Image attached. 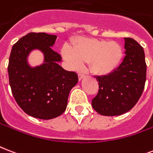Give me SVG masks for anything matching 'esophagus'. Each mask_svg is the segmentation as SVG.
<instances>
[{
	"label": "esophagus",
	"mask_w": 153,
	"mask_h": 153,
	"mask_svg": "<svg viewBox=\"0 0 153 153\" xmlns=\"http://www.w3.org/2000/svg\"><path fill=\"white\" fill-rule=\"evenodd\" d=\"M85 77V74H79V80H81L82 79H83Z\"/></svg>",
	"instance_id": "esophagus-1"
}]
</instances>
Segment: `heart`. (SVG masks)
<instances>
[{
	"instance_id": "b5f03b06",
	"label": "heart",
	"mask_w": 153,
	"mask_h": 153,
	"mask_svg": "<svg viewBox=\"0 0 153 153\" xmlns=\"http://www.w3.org/2000/svg\"><path fill=\"white\" fill-rule=\"evenodd\" d=\"M62 56L71 68L79 70L82 63H88L90 71L98 75L111 74L120 65L123 58V47L117 42L82 38L73 48L64 46Z\"/></svg>"
}]
</instances>
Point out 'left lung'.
Returning <instances> with one entry per match:
<instances>
[{
  "instance_id": "1",
  "label": "left lung",
  "mask_w": 153,
  "mask_h": 153,
  "mask_svg": "<svg viewBox=\"0 0 153 153\" xmlns=\"http://www.w3.org/2000/svg\"><path fill=\"white\" fill-rule=\"evenodd\" d=\"M124 41L126 55L118 68L108 75L95 76L99 91L91 104L102 115H120L130 111L144 91L147 67L144 49L132 38Z\"/></svg>"
}]
</instances>
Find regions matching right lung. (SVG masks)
<instances>
[{"mask_svg":"<svg viewBox=\"0 0 153 153\" xmlns=\"http://www.w3.org/2000/svg\"><path fill=\"white\" fill-rule=\"evenodd\" d=\"M56 35L30 33L13 45L8 73L12 93L26 114L41 120L58 117L65 111L69 93L78 82L75 72L67 71L58 62L62 57L52 50ZM38 48L45 55V64L30 68L27 57Z\"/></svg>","mask_w":153,"mask_h":153,"instance_id":"right-lung-1","label":"right lung"}]
</instances>
